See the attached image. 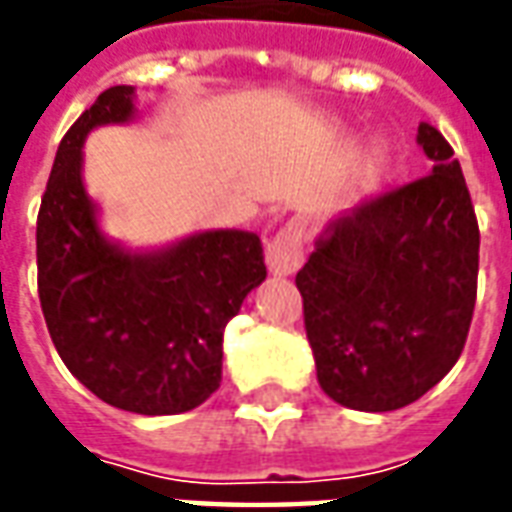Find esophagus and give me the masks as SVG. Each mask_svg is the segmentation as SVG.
<instances>
[{
  "label": "esophagus",
  "mask_w": 512,
  "mask_h": 512,
  "mask_svg": "<svg viewBox=\"0 0 512 512\" xmlns=\"http://www.w3.org/2000/svg\"><path fill=\"white\" fill-rule=\"evenodd\" d=\"M266 263L271 274L288 277L304 263V230L299 222H288L266 246Z\"/></svg>",
  "instance_id": "esophagus-1"
}]
</instances>
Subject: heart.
I'll use <instances>...</instances> for the list:
<instances>
[{
    "label": "heart",
    "mask_w": 512,
    "mask_h": 512,
    "mask_svg": "<svg viewBox=\"0 0 512 512\" xmlns=\"http://www.w3.org/2000/svg\"><path fill=\"white\" fill-rule=\"evenodd\" d=\"M378 167H381V147H367L365 158L359 161V167H356L354 172V191L370 189V183H373L378 175Z\"/></svg>",
    "instance_id": "1"
}]
</instances>
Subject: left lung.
<instances>
[{"label": "left lung", "mask_w": 512, "mask_h": 512, "mask_svg": "<svg viewBox=\"0 0 512 512\" xmlns=\"http://www.w3.org/2000/svg\"><path fill=\"white\" fill-rule=\"evenodd\" d=\"M430 175L326 224L296 274L318 384L340 406L395 411L458 362L480 266V227L458 158L419 123Z\"/></svg>", "instance_id": "left-lung-1"}]
</instances>
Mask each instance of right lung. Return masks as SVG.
Here are the masks:
<instances>
[{"label":"right lung","mask_w":512,"mask_h":512,"mask_svg":"<svg viewBox=\"0 0 512 512\" xmlns=\"http://www.w3.org/2000/svg\"><path fill=\"white\" fill-rule=\"evenodd\" d=\"M134 117V87L98 95L62 136L38 213V293L57 354L93 395L134 414L191 411L219 389L224 326L266 279L263 244L208 230L131 252L98 227L84 136Z\"/></svg>","instance_id":"add662e5"}]
</instances>
